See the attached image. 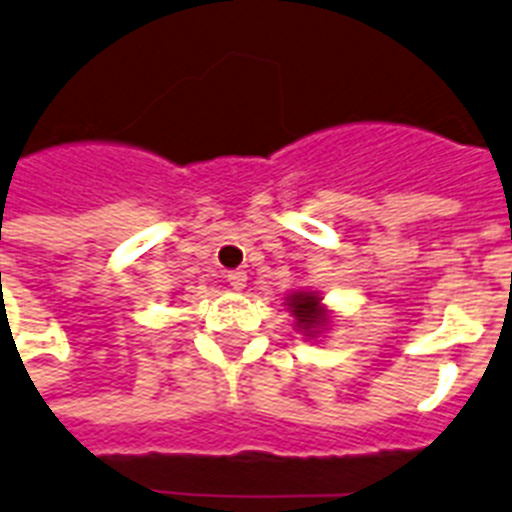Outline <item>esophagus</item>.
Returning a JSON list of instances; mask_svg holds the SVG:
<instances>
[{
  "mask_svg": "<svg viewBox=\"0 0 512 512\" xmlns=\"http://www.w3.org/2000/svg\"><path fill=\"white\" fill-rule=\"evenodd\" d=\"M227 282H230L232 290H243L248 282L246 272H240V269H235V272H227Z\"/></svg>",
  "mask_w": 512,
  "mask_h": 512,
  "instance_id": "1",
  "label": "esophagus"
}]
</instances>
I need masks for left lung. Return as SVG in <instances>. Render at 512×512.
I'll return each instance as SVG.
<instances>
[{
	"label": "left lung",
	"instance_id": "left-lung-1",
	"mask_svg": "<svg viewBox=\"0 0 512 512\" xmlns=\"http://www.w3.org/2000/svg\"><path fill=\"white\" fill-rule=\"evenodd\" d=\"M287 308H290V314L295 316V324H298V329H303V335H306L308 340L319 335V332L327 327V308L322 306V298L316 293L298 290V293L287 295Z\"/></svg>",
	"mask_w": 512,
	"mask_h": 512
}]
</instances>
